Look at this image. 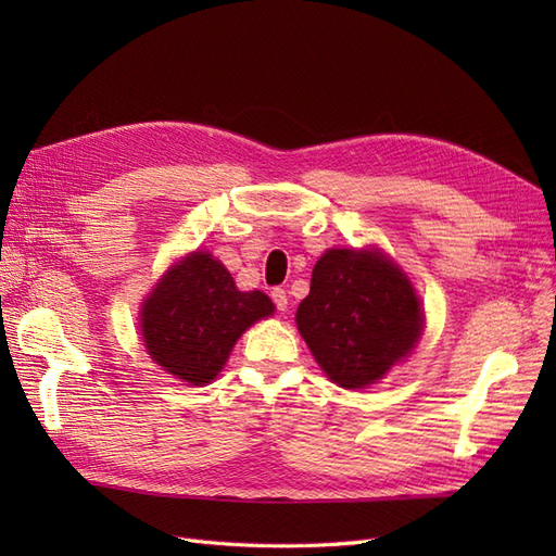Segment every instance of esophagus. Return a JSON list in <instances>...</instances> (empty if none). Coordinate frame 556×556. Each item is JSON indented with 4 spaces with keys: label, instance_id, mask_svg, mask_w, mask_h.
I'll use <instances>...</instances> for the list:
<instances>
[{
    "label": "esophagus",
    "instance_id": "obj_1",
    "mask_svg": "<svg viewBox=\"0 0 556 556\" xmlns=\"http://www.w3.org/2000/svg\"><path fill=\"white\" fill-rule=\"evenodd\" d=\"M271 299H274V304H276L278 311H288L290 301H288V292H285L282 288H274L271 290Z\"/></svg>",
    "mask_w": 556,
    "mask_h": 556
}]
</instances>
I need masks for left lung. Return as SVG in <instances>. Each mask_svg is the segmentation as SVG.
I'll use <instances>...</instances> for the list:
<instances>
[{
    "instance_id": "left-lung-1",
    "label": "left lung",
    "mask_w": 556,
    "mask_h": 556,
    "mask_svg": "<svg viewBox=\"0 0 556 556\" xmlns=\"http://www.w3.org/2000/svg\"><path fill=\"white\" fill-rule=\"evenodd\" d=\"M296 327L323 371L348 390L380 380L422 331L410 280L378 252L327 250L317 260Z\"/></svg>"
}]
</instances>
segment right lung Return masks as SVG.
<instances>
[{
	"mask_svg": "<svg viewBox=\"0 0 556 556\" xmlns=\"http://www.w3.org/2000/svg\"><path fill=\"white\" fill-rule=\"evenodd\" d=\"M271 313L264 292H239L220 262L192 252L146 299L141 331L150 357L166 374L204 384L220 374L239 336Z\"/></svg>",
	"mask_w": 556,
	"mask_h": 556,
	"instance_id": "add662e5",
	"label": "right lung"
}]
</instances>
